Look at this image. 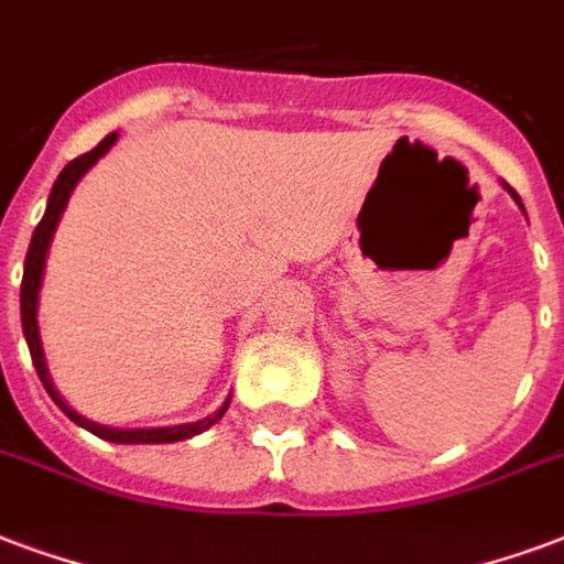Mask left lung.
<instances>
[{
	"instance_id": "1",
	"label": "left lung",
	"mask_w": 564,
	"mask_h": 564,
	"mask_svg": "<svg viewBox=\"0 0 564 564\" xmlns=\"http://www.w3.org/2000/svg\"><path fill=\"white\" fill-rule=\"evenodd\" d=\"M502 186H506L508 193H511V198H514V202H518V205H520V210H523V202H520V196H518V193H514V189H511V186H508V184H502Z\"/></svg>"
}]
</instances>
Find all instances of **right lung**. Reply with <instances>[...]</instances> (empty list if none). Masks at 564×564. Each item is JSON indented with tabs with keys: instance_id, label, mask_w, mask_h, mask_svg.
Listing matches in <instances>:
<instances>
[{
	"instance_id": "obj_1",
	"label": "right lung",
	"mask_w": 564,
	"mask_h": 564,
	"mask_svg": "<svg viewBox=\"0 0 564 564\" xmlns=\"http://www.w3.org/2000/svg\"><path fill=\"white\" fill-rule=\"evenodd\" d=\"M118 133H109V137L100 142L97 148H91L88 154L76 156L70 160L65 169H62V175L56 177V184H53V193L46 198V210L44 219L37 223L35 235H32V243H29V252H25V264H23V285H20V317H23V336L25 345H29V354H32V362H35V371L44 389L50 392V398L56 401L62 413L67 419H74L76 425L91 431L95 437L109 440V443H177V440H189L207 431V427L214 425L217 419H223V413L228 410V401L223 408L214 413V416L198 419V422H186V425H172V427H106L97 425L91 419L79 416L74 408H67L65 398L58 395L56 387H53V380H50V371H46V359H44V347H41V333H37V291H41V279H44V264H46V252H50V240L56 235V226L62 214H65L67 198L74 193V186L79 184V177L86 175L88 169L95 166L97 160L109 151V148L116 145Z\"/></svg>"
}]
</instances>
